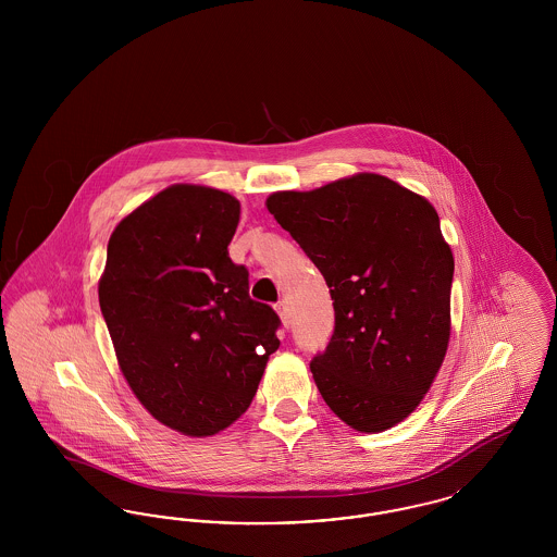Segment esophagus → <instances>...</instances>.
<instances>
[{
  "mask_svg": "<svg viewBox=\"0 0 557 557\" xmlns=\"http://www.w3.org/2000/svg\"><path fill=\"white\" fill-rule=\"evenodd\" d=\"M275 311H277V315H280V319H282V323L288 327V325H290V311H288V305H286V300L277 302Z\"/></svg>",
  "mask_w": 557,
  "mask_h": 557,
  "instance_id": "1",
  "label": "esophagus"
}]
</instances>
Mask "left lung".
I'll list each match as a JSON object with an SVG mask.
<instances>
[{
  "label": "left lung",
  "instance_id": "left-lung-1",
  "mask_svg": "<svg viewBox=\"0 0 557 557\" xmlns=\"http://www.w3.org/2000/svg\"><path fill=\"white\" fill-rule=\"evenodd\" d=\"M265 205L330 288L334 336L311 361L321 397L357 432L403 422L449 346L455 263L438 212L377 173L273 191Z\"/></svg>",
  "mask_w": 557,
  "mask_h": 557
}]
</instances>
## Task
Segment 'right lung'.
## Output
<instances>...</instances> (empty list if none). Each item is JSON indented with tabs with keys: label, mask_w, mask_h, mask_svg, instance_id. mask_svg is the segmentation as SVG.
I'll list each match as a JSON object with an SVG mask.
<instances>
[{
	"label": "right lung",
	"mask_w": 557,
	"mask_h": 557,
	"mask_svg": "<svg viewBox=\"0 0 557 557\" xmlns=\"http://www.w3.org/2000/svg\"><path fill=\"white\" fill-rule=\"evenodd\" d=\"M238 221L227 191L164 187L119 221L98 284L133 395L194 438L238 420L280 346V318L248 296V271L227 255Z\"/></svg>",
	"instance_id": "add662e5"
}]
</instances>
